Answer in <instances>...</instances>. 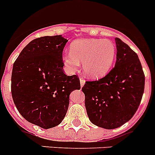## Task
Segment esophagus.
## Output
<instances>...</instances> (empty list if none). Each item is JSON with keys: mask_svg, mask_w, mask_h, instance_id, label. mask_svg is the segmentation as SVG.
Segmentation results:
<instances>
[{"mask_svg": "<svg viewBox=\"0 0 155 155\" xmlns=\"http://www.w3.org/2000/svg\"><path fill=\"white\" fill-rule=\"evenodd\" d=\"M84 83H85V81L84 80L83 78H80V84H81V87L84 86Z\"/></svg>", "mask_w": 155, "mask_h": 155, "instance_id": "34e87169", "label": "esophagus"}]
</instances>
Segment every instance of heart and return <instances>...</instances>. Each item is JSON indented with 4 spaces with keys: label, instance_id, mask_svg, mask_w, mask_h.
Returning <instances> with one entry per match:
<instances>
[{
    "label": "heart",
    "instance_id": "1",
    "mask_svg": "<svg viewBox=\"0 0 155 155\" xmlns=\"http://www.w3.org/2000/svg\"><path fill=\"white\" fill-rule=\"evenodd\" d=\"M116 55L115 45L109 40L78 39L71 44V52L62 55L63 65L68 71L74 73L82 62L85 75L90 78H100L108 74Z\"/></svg>",
    "mask_w": 155,
    "mask_h": 155
}]
</instances>
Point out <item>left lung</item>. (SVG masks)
Returning <instances> with one entry per match:
<instances>
[{
	"mask_svg": "<svg viewBox=\"0 0 155 155\" xmlns=\"http://www.w3.org/2000/svg\"><path fill=\"white\" fill-rule=\"evenodd\" d=\"M115 66L104 78L86 81L82 88L91 122L106 129H117L129 121L140 104L145 77L138 55L115 38Z\"/></svg>",
	"mask_w": 155,
	"mask_h": 155,
	"instance_id": "8db88e82",
	"label": "left lung"
}]
</instances>
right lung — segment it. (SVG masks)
<instances>
[{"label":"right lung","mask_w":155,"mask_h":155,"mask_svg":"<svg viewBox=\"0 0 155 155\" xmlns=\"http://www.w3.org/2000/svg\"><path fill=\"white\" fill-rule=\"evenodd\" d=\"M68 40L62 35L33 40L13 64L12 96L17 110L29 122L50 129L67 112L70 94L80 89L77 75L63 73V51Z\"/></svg>","instance_id":"obj_1"}]
</instances>
